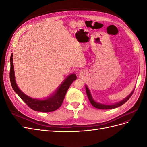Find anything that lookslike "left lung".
I'll list each match as a JSON object with an SVG mask.
<instances>
[{
    "instance_id": "8db88e82",
    "label": "left lung",
    "mask_w": 147,
    "mask_h": 147,
    "mask_svg": "<svg viewBox=\"0 0 147 147\" xmlns=\"http://www.w3.org/2000/svg\"><path fill=\"white\" fill-rule=\"evenodd\" d=\"M85 88H86V94H87L89 100H90V102H91V104H92V105L93 107H94L95 108L99 109H113L117 108V107H120L129 100V99L130 97H131V96L132 95L133 92H134V89H135V88H134V89L133 90V91L131 92V94L129 95L127 97H126L125 99H124L123 100L117 102V103L109 105V104H104L99 103V102H97L96 100H94V99H93V97L91 95V93L90 90H89V88H88V86L86 85L85 86Z\"/></svg>"
}]
</instances>
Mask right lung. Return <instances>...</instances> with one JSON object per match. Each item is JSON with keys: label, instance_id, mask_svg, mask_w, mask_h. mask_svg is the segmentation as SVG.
Instances as JSON below:
<instances>
[{"label": "right lung", "instance_id": "obj_1", "mask_svg": "<svg viewBox=\"0 0 147 147\" xmlns=\"http://www.w3.org/2000/svg\"><path fill=\"white\" fill-rule=\"evenodd\" d=\"M13 54L10 57V78L11 86L13 90L18 95L20 98L27 104L30 109L35 111L40 112H53L62 105L64 99L66 92L72 82L77 79L75 74H70L63 82L60 86L57 88L54 93L47 97L45 99H39L32 98L22 92L18 86L15 80L14 66L13 63Z\"/></svg>", "mask_w": 147, "mask_h": 147}]
</instances>
